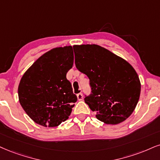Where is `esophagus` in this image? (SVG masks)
Here are the masks:
<instances>
[{
	"mask_svg": "<svg viewBox=\"0 0 160 160\" xmlns=\"http://www.w3.org/2000/svg\"><path fill=\"white\" fill-rule=\"evenodd\" d=\"M77 98H78V100H79V101H81V100L83 99V95H82V93H78L77 94Z\"/></svg>",
	"mask_w": 160,
	"mask_h": 160,
	"instance_id": "34e87169",
	"label": "esophagus"
}]
</instances>
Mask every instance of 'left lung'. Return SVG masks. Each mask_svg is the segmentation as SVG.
I'll use <instances>...</instances> for the list:
<instances>
[{
	"mask_svg": "<svg viewBox=\"0 0 160 160\" xmlns=\"http://www.w3.org/2000/svg\"><path fill=\"white\" fill-rule=\"evenodd\" d=\"M75 63L90 79L92 93L84 98L96 117L117 125L131 115L141 92L137 72L127 61L97 44L74 45Z\"/></svg>",
	"mask_w": 160,
	"mask_h": 160,
	"instance_id": "left-lung-1",
	"label": "left lung"
}]
</instances>
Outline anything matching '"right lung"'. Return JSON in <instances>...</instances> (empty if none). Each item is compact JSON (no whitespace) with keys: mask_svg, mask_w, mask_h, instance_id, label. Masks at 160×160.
Listing matches in <instances>:
<instances>
[{"mask_svg":"<svg viewBox=\"0 0 160 160\" xmlns=\"http://www.w3.org/2000/svg\"><path fill=\"white\" fill-rule=\"evenodd\" d=\"M73 61L72 46L56 47L39 57L21 78L19 102L38 125L57 127L69 118L77 101L66 77Z\"/></svg>","mask_w":160,"mask_h":160,"instance_id":"obj_1","label":"right lung"}]
</instances>
